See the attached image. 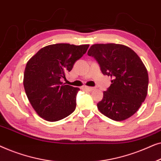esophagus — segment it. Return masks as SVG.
Returning <instances> with one entry per match:
<instances>
[{
  "label": "esophagus",
  "instance_id": "34e87169",
  "mask_svg": "<svg viewBox=\"0 0 161 161\" xmlns=\"http://www.w3.org/2000/svg\"><path fill=\"white\" fill-rule=\"evenodd\" d=\"M83 89L87 90V91H89V92H92V91H93V90L94 89V88H93V87H89V86H83Z\"/></svg>",
  "mask_w": 161,
  "mask_h": 161
}]
</instances>
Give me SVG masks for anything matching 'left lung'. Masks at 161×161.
<instances>
[{
  "mask_svg": "<svg viewBox=\"0 0 161 161\" xmlns=\"http://www.w3.org/2000/svg\"><path fill=\"white\" fill-rule=\"evenodd\" d=\"M88 55L96 59L103 74L112 78L97 103L99 111L114 121L130 117L145 100L148 90V72L139 56L127 46L114 43L92 45Z\"/></svg>",
  "mask_w": 161,
  "mask_h": 161,
  "instance_id": "left-lung-1",
  "label": "left lung"
}]
</instances>
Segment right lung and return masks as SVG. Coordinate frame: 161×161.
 Listing matches in <instances>:
<instances>
[{
  "instance_id": "1",
  "label": "right lung",
  "mask_w": 161,
  "mask_h": 161,
  "mask_svg": "<svg viewBox=\"0 0 161 161\" xmlns=\"http://www.w3.org/2000/svg\"><path fill=\"white\" fill-rule=\"evenodd\" d=\"M89 45L60 43L45 46L26 64L23 86L29 102L38 115L56 122L70 115L76 108L80 90L60 80L70 72Z\"/></svg>"
}]
</instances>
